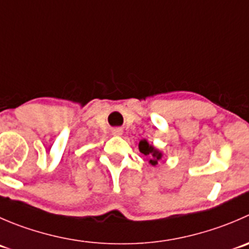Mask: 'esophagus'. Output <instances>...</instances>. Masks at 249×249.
<instances>
[{
	"instance_id": "obj_1",
	"label": "esophagus",
	"mask_w": 249,
	"mask_h": 249,
	"mask_svg": "<svg viewBox=\"0 0 249 249\" xmlns=\"http://www.w3.org/2000/svg\"><path fill=\"white\" fill-rule=\"evenodd\" d=\"M112 135L120 136V135H123V129L122 127H114V129H112Z\"/></svg>"
}]
</instances>
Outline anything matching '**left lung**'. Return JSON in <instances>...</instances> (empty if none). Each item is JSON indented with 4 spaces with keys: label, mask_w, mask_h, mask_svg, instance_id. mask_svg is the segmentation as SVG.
Instances as JSON below:
<instances>
[{
    "label": "left lung",
    "mask_w": 249,
    "mask_h": 249,
    "mask_svg": "<svg viewBox=\"0 0 249 249\" xmlns=\"http://www.w3.org/2000/svg\"><path fill=\"white\" fill-rule=\"evenodd\" d=\"M139 149L140 152L146 157L148 163L153 166L157 165L158 161L163 158V152L159 151L157 147H154L153 144L149 143L146 139L141 140V141L139 142Z\"/></svg>",
    "instance_id": "1"
}]
</instances>
